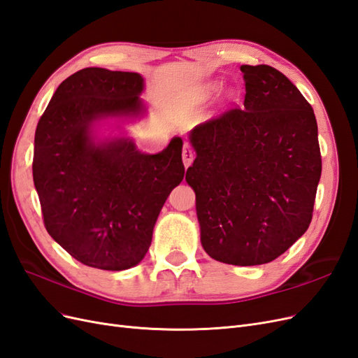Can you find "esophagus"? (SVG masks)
<instances>
[{
  "instance_id": "esophagus-1",
  "label": "esophagus",
  "mask_w": 358,
  "mask_h": 358,
  "mask_svg": "<svg viewBox=\"0 0 358 358\" xmlns=\"http://www.w3.org/2000/svg\"><path fill=\"white\" fill-rule=\"evenodd\" d=\"M182 159H183V166L185 167H189L191 166V162H192V159H194V152H192V149L189 148V146H183V150H182Z\"/></svg>"
}]
</instances>
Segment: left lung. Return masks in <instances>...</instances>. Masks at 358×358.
I'll return each instance as SVG.
<instances>
[{
	"label": "left lung",
	"instance_id": "left-lung-1",
	"mask_svg": "<svg viewBox=\"0 0 358 358\" xmlns=\"http://www.w3.org/2000/svg\"><path fill=\"white\" fill-rule=\"evenodd\" d=\"M241 70L242 109L192 129L197 158L185 179L196 191L204 251L221 263L257 266L308 230L321 152L313 109L287 76L264 64Z\"/></svg>",
	"mask_w": 358,
	"mask_h": 358
}]
</instances>
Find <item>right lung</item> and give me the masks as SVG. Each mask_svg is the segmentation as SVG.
<instances>
[{
    "instance_id": "obj_1",
    "label": "right lung",
    "mask_w": 358,
    "mask_h": 358,
    "mask_svg": "<svg viewBox=\"0 0 358 358\" xmlns=\"http://www.w3.org/2000/svg\"><path fill=\"white\" fill-rule=\"evenodd\" d=\"M142 91L138 73L83 69L58 86L37 124L32 178L43 222L85 266L125 270L142 262L162 204L185 175L180 137L155 155L125 137L94 140L99 119L145 113Z\"/></svg>"
}]
</instances>
